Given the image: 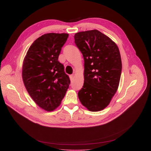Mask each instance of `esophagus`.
I'll return each mask as SVG.
<instances>
[{
	"label": "esophagus",
	"instance_id": "1",
	"mask_svg": "<svg viewBox=\"0 0 151 151\" xmlns=\"http://www.w3.org/2000/svg\"><path fill=\"white\" fill-rule=\"evenodd\" d=\"M70 79L71 81L73 80V79H74V75H70Z\"/></svg>",
	"mask_w": 151,
	"mask_h": 151
}]
</instances>
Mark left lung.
Segmentation results:
<instances>
[{
    "label": "left lung",
    "instance_id": "left-lung-1",
    "mask_svg": "<svg viewBox=\"0 0 151 151\" xmlns=\"http://www.w3.org/2000/svg\"><path fill=\"white\" fill-rule=\"evenodd\" d=\"M75 43L84 60V81L78 96L91 111L105 108L119 84L122 61L117 45L97 30L76 33Z\"/></svg>",
    "mask_w": 151,
    "mask_h": 151
}]
</instances>
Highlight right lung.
<instances>
[{
    "label": "right lung",
    "instance_id": "add662e5",
    "mask_svg": "<svg viewBox=\"0 0 151 151\" xmlns=\"http://www.w3.org/2000/svg\"><path fill=\"white\" fill-rule=\"evenodd\" d=\"M68 34H46L31 45L22 64L26 88L35 104L52 111L61 104L70 83L64 67L58 61Z\"/></svg>",
    "mask_w": 151,
    "mask_h": 151
}]
</instances>
